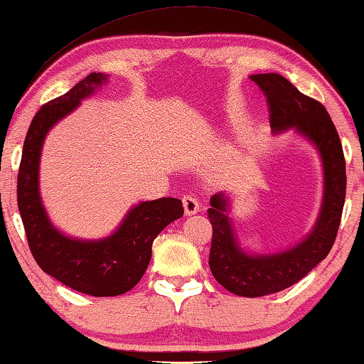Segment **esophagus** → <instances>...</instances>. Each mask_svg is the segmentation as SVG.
<instances>
[{"mask_svg":"<svg viewBox=\"0 0 364 364\" xmlns=\"http://www.w3.org/2000/svg\"><path fill=\"white\" fill-rule=\"evenodd\" d=\"M182 203H183V210H186L187 217H191V215H195L200 210L198 200L195 198V197H192V195H186V197L182 198Z\"/></svg>","mask_w":364,"mask_h":364,"instance_id":"esophagus-1","label":"esophagus"}]
</instances>
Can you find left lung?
I'll return each instance as SVG.
<instances>
[{
	"instance_id": "left-lung-1",
	"label": "left lung",
	"mask_w": 364,
	"mask_h": 364,
	"mask_svg": "<svg viewBox=\"0 0 364 364\" xmlns=\"http://www.w3.org/2000/svg\"><path fill=\"white\" fill-rule=\"evenodd\" d=\"M250 78L266 95L272 133L294 129L315 146L323 167V197L314 228L300 243L279 252L246 251L230 217V195L218 192L210 198L208 218L213 228L210 271L231 294L262 297L299 282L328 255L343 212L346 172L340 136L322 103L300 93L279 73H256Z\"/></svg>"
}]
</instances>
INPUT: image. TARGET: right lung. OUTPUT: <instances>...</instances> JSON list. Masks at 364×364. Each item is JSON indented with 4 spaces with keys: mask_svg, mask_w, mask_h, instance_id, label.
Returning <instances> with one entry per match:
<instances>
[{
    "mask_svg": "<svg viewBox=\"0 0 364 364\" xmlns=\"http://www.w3.org/2000/svg\"><path fill=\"white\" fill-rule=\"evenodd\" d=\"M107 82V73L93 72L36 113L26 134L18 173V208L36 262L67 287L93 297H113L131 291L149 264L152 241L183 215L178 198L141 202L129 208L112 235L100 240L72 238L50 221L39 192L46 136Z\"/></svg>",
    "mask_w": 364,
    "mask_h": 364,
    "instance_id": "obj_1",
    "label": "right lung"
}]
</instances>
